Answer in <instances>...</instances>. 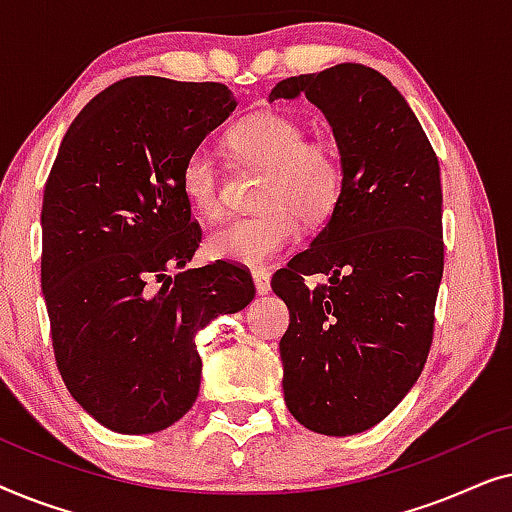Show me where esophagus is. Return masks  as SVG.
<instances>
[{
    "mask_svg": "<svg viewBox=\"0 0 512 512\" xmlns=\"http://www.w3.org/2000/svg\"><path fill=\"white\" fill-rule=\"evenodd\" d=\"M254 286L258 296H265L270 291V272L268 270H254Z\"/></svg>",
    "mask_w": 512,
    "mask_h": 512,
    "instance_id": "1",
    "label": "esophagus"
}]
</instances>
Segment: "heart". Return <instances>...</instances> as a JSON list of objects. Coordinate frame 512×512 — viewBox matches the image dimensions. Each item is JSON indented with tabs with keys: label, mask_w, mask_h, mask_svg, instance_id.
<instances>
[{
	"label": "heart",
	"mask_w": 512,
	"mask_h": 512,
	"mask_svg": "<svg viewBox=\"0 0 512 512\" xmlns=\"http://www.w3.org/2000/svg\"><path fill=\"white\" fill-rule=\"evenodd\" d=\"M230 149L247 163L268 170L256 216L228 221L207 240L209 254L244 268H265L298 240V216L324 223L335 212L345 188V170L335 146L307 142L296 118L263 111L235 125ZM181 193L205 219L221 214L219 160L207 146L188 153L181 167Z\"/></svg>",
	"instance_id": "heart-1"
}]
</instances>
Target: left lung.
<instances>
[{"label":"left lung","instance_id":"1","mask_svg":"<svg viewBox=\"0 0 512 512\" xmlns=\"http://www.w3.org/2000/svg\"><path fill=\"white\" fill-rule=\"evenodd\" d=\"M305 95L331 125L342 198L272 277L289 307L279 342L284 401L305 429L354 436L382 422L422 375L443 277L440 167L415 111L387 76L356 62L279 81L268 100ZM307 274L328 287L307 290Z\"/></svg>","mask_w":512,"mask_h":512}]
</instances>
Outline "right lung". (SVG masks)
I'll return each instance as SVG.
<instances>
[{
    "mask_svg": "<svg viewBox=\"0 0 512 512\" xmlns=\"http://www.w3.org/2000/svg\"><path fill=\"white\" fill-rule=\"evenodd\" d=\"M235 107L221 83L130 76L83 107L58 149L41 207L55 363L74 401L116 433L179 422L200 391L195 335L256 296L226 261L166 272L202 240L181 167Z\"/></svg>",
    "mask_w": 512,
    "mask_h": 512,
    "instance_id": "1",
    "label": "right lung"
}]
</instances>
